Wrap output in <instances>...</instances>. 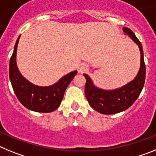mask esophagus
Returning <instances> with one entry per match:
<instances>
[{"instance_id": "1", "label": "esophagus", "mask_w": 156, "mask_h": 156, "mask_svg": "<svg viewBox=\"0 0 156 156\" xmlns=\"http://www.w3.org/2000/svg\"><path fill=\"white\" fill-rule=\"evenodd\" d=\"M88 70V67L85 64H81L79 68V73H83L85 72H87Z\"/></svg>"}]
</instances>
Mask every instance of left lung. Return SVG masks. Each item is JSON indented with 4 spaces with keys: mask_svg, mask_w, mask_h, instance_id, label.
<instances>
[{
    "mask_svg": "<svg viewBox=\"0 0 156 156\" xmlns=\"http://www.w3.org/2000/svg\"><path fill=\"white\" fill-rule=\"evenodd\" d=\"M122 30L138 46L140 52V69L134 79L121 87L104 90L95 86L90 77L83 74L86 78L85 95L89 105L95 111L105 115L119 113L129 108L139 97L145 80L146 69L142 45L132 30L126 27H123Z\"/></svg>",
    "mask_w": 156,
    "mask_h": 156,
    "instance_id": "1",
    "label": "left lung"
}]
</instances>
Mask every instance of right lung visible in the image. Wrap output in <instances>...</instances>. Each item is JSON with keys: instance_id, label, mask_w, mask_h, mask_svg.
<instances>
[{"instance_id": "right-lung-1", "label": "right lung", "mask_w": 156, "mask_h": 156, "mask_svg": "<svg viewBox=\"0 0 156 156\" xmlns=\"http://www.w3.org/2000/svg\"><path fill=\"white\" fill-rule=\"evenodd\" d=\"M19 38L16 41L9 63V78L14 92L23 105L37 112H51L61 104L66 88L77 73L73 71L62 77L57 83L48 87L34 85L20 73L16 64V54Z\"/></svg>"}]
</instances>
